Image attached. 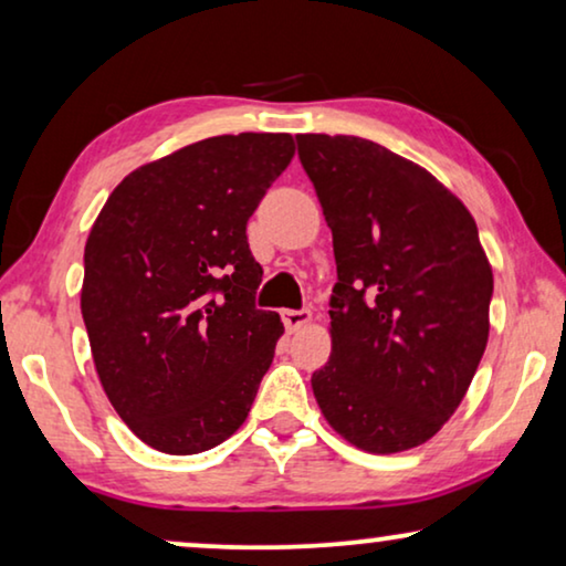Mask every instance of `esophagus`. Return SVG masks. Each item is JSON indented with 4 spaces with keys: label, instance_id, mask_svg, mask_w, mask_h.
I'll return each instance as SVG.
<instances>
[{
    "label": "esophagus",
    "instance_id": "obj_1",
    "mask_svg": "<svg viewBox=\"0 0 566 566\" xmlns=\"http://www.w3.org/2000/svg\"><path fill=\"white\" fill-rule=\"evenodd\" d=\"M312 322V312L308 308H285L283 312V324L289 332H296Z\"/></svg>",
    "mask_w": 566,
    "mask_h": 566
}]
</instances>
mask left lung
Returning a JSON list of instances; mask_svg holds the SVG:
<instances>
[{
  "label": "left lung",
  "mask_w": 566,
  "mask_h": 566,
  "mask_svg": "<svg viewBox=\"0 0 566 566\" xmlns=\"http://www.w3.org/2000/svg\"><path fill=\"white\" fill-rule=\"evenodd\" d=\"M337 283L322 415L368 453L422 446L461 405L490 337L492 268L467 206L428 169L358 136L301 134Z\"/></svg>",
  "instance_id": "1"
}]
</instances>
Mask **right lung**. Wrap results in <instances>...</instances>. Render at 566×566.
<instances>
[{
    "label": "right lung",
    "mask_w": 566,
    "mask_h": 566,
    "mask_svg": "<svg viewBox=\"0 0 566 566\" xmlns=\"http://www.w3.org/2000/svg\"><path fill=\"white\" fill-rule=\"evenodd\" d=\"M291 134L213 136L138 167L84 247L82 316L99 384L146 446L190 455L242 428L283 335L254 306L247 221Z\"/></svg>",
    "instance_id": "1"
}]
</instances>
